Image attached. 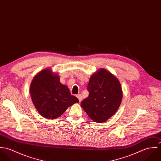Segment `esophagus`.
I'll return each instance as SVG.
<instances>
[{"instance_id": "obj_1", "label": "esophagus", "mask_w": 161, "mask_h": 161, "mask_svg": "<svg viewBox=\"0 0 161 161\" xmlns=\"http://www.w3.org/2000/svg\"><path fill=\"white\" fill-rule=\"evenodd\" d=\"M76 97H77V98L79 99V102H81V101H82V95H81L80 94H77V95H76Z\"/></svg>"}]
</instances>
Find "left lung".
I'll use <instances>...</instances> for the list:
<instances>
[{"label": "left lung", "mask_w": 161, "mask_h": 161, "mask_svg": "<svg viewBox=\"0 0 161 161\" xmlns=\"http://www.w3.org/2000/svg\"><path fill=\"white\" fill-rule=\"evenodd\" d=\"M87 89L89 95L80 106L93 121L105 122L115 114L123 93L119 80L112 74L100 69L91 76Z\"/></svg>", "instance_id": "8db88e82"}]
</instances>
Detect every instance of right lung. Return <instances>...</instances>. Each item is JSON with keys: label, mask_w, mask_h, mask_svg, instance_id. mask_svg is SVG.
<instances>
[{"label": "right lung", "mask_w": 161, "mask_h": 161, "mask_svg": "<svg viewBox=\"0 0 161 161\" xmlns=\"http://www.w3.org/2000/svg\"><path fill=\"white\" fill-rule=\"evenodd\" d=\"M30 92L39 114L48 119L58 118L69 107L79 102L68 87L60 82L59 77L53 75L49 69L42 70L34 77Z\"/></svg>", "instance_id": "obj_1"}]
</instances>
